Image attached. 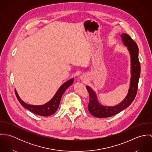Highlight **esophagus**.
Listing matches in <instances>:
<instances>
[{
    "instance_id": "34e87169",
    "label": "esophagus",
    "mask_w": 152,
    "mask_h": 152,
    "mask_svg": "<svg viewBox=\"0 0 152 152\" xmlns=\"http://www.w3.org/2000/svg\"><path fill=\"white\" fill-rule=\"evenodd\" d=\"M81 80H83V81H86V76L85 75H82L81 77Z\"/></svg>"
}]
</instances>
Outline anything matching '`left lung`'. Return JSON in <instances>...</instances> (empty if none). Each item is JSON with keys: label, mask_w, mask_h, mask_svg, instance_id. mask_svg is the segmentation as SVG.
Instances as JSON below:
<instances>
[{"label": "left lung", "mask_w": 152, "mask_h": 152, "mask_svg": "<svg viewBox=\"0 0 152 152\" xmlns=\"http://www.w3.org/2000/svg\"><path fill=\"white\" fill-rule=\"evenodd\" d=\"M123 44L128 47L131 59V78L130 87L125 99L118 105L114 107H106L101 105L97 98L96 94L89 86H86L89 95V102L88 109L90 113L95 117L108 118L118 114L128 108L133 101L137 90L139 79L140 74V64L139 61V49L137 44L126 33L121 36Z\"/></svg>", "instance_id": "1"}]
</instances>
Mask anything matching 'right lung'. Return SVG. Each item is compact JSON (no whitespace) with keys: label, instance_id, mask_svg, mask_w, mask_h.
Masks as SVG:
<instances>
[{"label":"right lung","instance_id":"right-lung-1","mask_svg":"<svg viewBox=\"0 0 152 152\" xmlns=\"http://www.w3.org/2000/svg\"><path fill=\"white\" fill-rule=\"evenodd\" d=\"M74 80V78H71L66 81L63 85H61V86L59 88V89H58L54 96L53 97V98L50 101L42 105H28L25 103L20 99L16 89L15 94L18 101L24 108L28 109L30 112L38 115L43 116H48L53 115L57 111L59 107L63 94L65 92V90L72 84Z\"/></svg>","mask_w":152,"mask_h":152}]
</instances>
